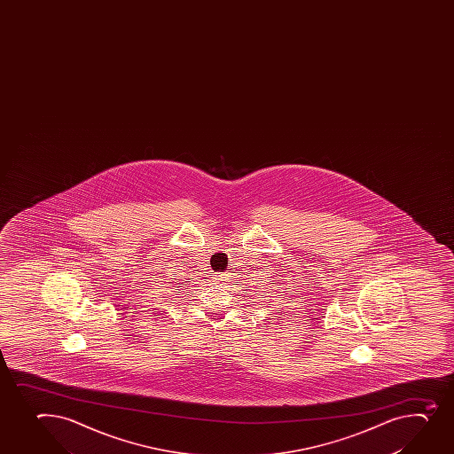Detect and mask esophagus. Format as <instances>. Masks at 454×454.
<instances>
[{"mask_svg": "<svg viewBox=\"0 0 454 454\" xmlns=\"http://www.w3.org/2000/svg\"><path fill=\"white\" fill-rule=\"evenodd\" d=\"M215 277H217L215 279H220V275H215Z\"/></svg>", "mask_w": 454, "mask_h": 454, "instance_id": "obj_1", "label": "esophagus"}]
</instances>
